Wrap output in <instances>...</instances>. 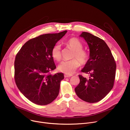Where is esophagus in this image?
Masks as SVG:
<instances>
[{"mask_svg": "<svg viewBox=\"0 0 130 130\" xmlns=\"http://www.w3.org/2000/svg\"><path fill=\"white\" fill-rule=\"evenodd\" d=\"M72 76H73V75L65 74V75H64V77H65V78H67V77H72Z\"/></svg>", "mask_w": 130, "mask_h": 130, "instance_id": "esophagus-1", "label": "esophagus"}]
</instances>
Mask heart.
<instances>
[{
    "instance_id": "obj_1",
    "label": "heart",
    "mask_w": 130,
    "mask_h": 130,
    "mask_svg": "<svg viewBox=\"0 0 130 130\" xmlns=\"http://www.w3.org/2000/svg\"><path fill=\"white\" fill-rule=\"evenodd\" d=\"M68 48L74 51L73 59L70 61H62L58 66L60 72L66 74H72L79 67L80 63L81 65H86L89 61V55L88 53L83 50L84 45L82 43L76 38H72L68 40L65 43ZM52 56L57 62L62 59L61 46L56 44L53 46L51 51Z\"/></svg>"
}]
</instances>
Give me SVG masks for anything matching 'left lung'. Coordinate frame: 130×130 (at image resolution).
<instances>
[{"label":"left lung","mask_w":130,"mask_h":130,"mask_svg":"<svg viewBox=\"0 0 130 130\" xmlns=\"http://www.w3.org/2000/svg\"><path fill=\"white\" fill-rule=\"evenodd\" d=\"M80 37L87 42L90 58L81 72L90 75L88 78L79 75L80 83L75 88L77 95L88 103H96L104 99L112 89L116 64L107 44L102 39L82 32Z\"/></svg>","instance_id":"8db88e82"}]
</instances>
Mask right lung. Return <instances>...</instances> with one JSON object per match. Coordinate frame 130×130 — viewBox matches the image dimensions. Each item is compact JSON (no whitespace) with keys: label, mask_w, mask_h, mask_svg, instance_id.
I'll return each mask as SVG.
<instances>
[{"label":"right lung","mask_w":130,"mask_h":130,"mask_svg":"<svg viewBox=\"0 0 130 130\" xmlns=\"http://www.w3.org/2000/svg\"><path fill=\"white\" fill-rule=\"evenodd\" d=\"M46 34L27 41L17 54L14 80L28 100L39 105H48L58 96L64 74H50L56 68L51 51L67 32Z\"/></svg>","instance_id":"1"}]
</instances>
